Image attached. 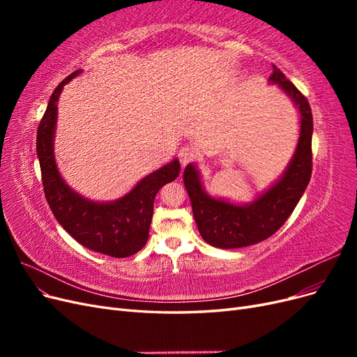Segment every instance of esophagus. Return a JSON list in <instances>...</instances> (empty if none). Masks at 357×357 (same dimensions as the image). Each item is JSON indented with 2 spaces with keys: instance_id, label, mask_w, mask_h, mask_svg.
I'll list each match as a JSON object with an SVG mask.
<instances>
[{
  "instance_id": "34e87169",
  "label": "esophagus",
  "mask_w": 357,
  "mask_h": 357,
  "mask_svg": "<svg viewBox=\"0 0 357 357\" xmlns=\"http://www.w3.org/2000/svg\"><path fill=\"white\" fill-rule=\"evenodd\" d=\"M178 158H180V164H181V167H186L189 162L195 158V149H192V147H189V146H185V147H181L180 149V152H178Z\"/></svg>"
}]
</instances>
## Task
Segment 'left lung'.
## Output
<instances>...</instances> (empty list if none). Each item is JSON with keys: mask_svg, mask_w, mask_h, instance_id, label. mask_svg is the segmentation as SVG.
Returning <instances> with one entry per match:
<instances>
[{"mask_svg": "<svg viewBox=\"0 0 357 357\" xmlns=\"http://www.w3.org/2000/svg\"><path fill=\"white\" fill-rule=\"evenodd\" d=\"M269 83L278 84L299 112L296 150L282 177L255 201L234 204L223 198H214L204 190L195 164L186 165L183 172L198 231L204 241L213 247L240 248L266 240L289 219L310 183L312 167V114L310 104L275 66H273Z\"/></svg>", "mask_w": 357, "mask_h": 357, "instance_id": "left-lung-1", "label": "left lung"}]
</instances>
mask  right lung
Segmentation results:
<instances>
[{
  "mask_svg": "<svg viewBox=\"0 0 357 357\" xmlns=\"http://www.w3.org/2000/svg\"><path fill=\"white\" fill-rule=\"evenodd\" d=\"M80 73L82 70L74 71L56 86L38 125L37 158L41 168L43 189L53 215L75 241L107 256L128 257L146 245L156 193L162 186L178 177L180 162L174 159L150 172L126 195L110 202L91 201L73 190L63 181L56 167L53 139L56 131L59 95L63 86Z\"/></svg>",
  "mask_w": 357,
  "mask_h": 357,
  "instance_id": "right-lung-1",
  "label": "right lung"
}]
</instances>
